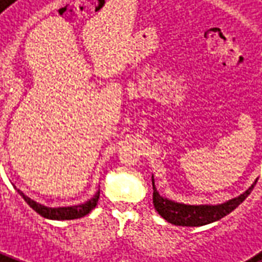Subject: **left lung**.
Segmentation results:
<instances>
[{
  "label": "left lung",
  "instance_id": "left-lung-1",
  "mask_svg": "<svg viewBox=\"0 0 262 262\" xmlns=\"http://www.w3.org/2000/svg\"><path fill=\"white\" fill-rule=\"evenodd\" d=\"M257 180L253 184L236 198H232L223 204H202V205H188V204H181V202L171 201L169 198L162 196L155 187V179L152 176V186H154V205L155 209L158 211L160 216L176 226H204L212 222H216L223 216L229 215L230 212L234 211L242 202L250 195L253 191Z\"/></svg>",
  "mask_w": 262,
  "mask_h": 262
}]
</instances>
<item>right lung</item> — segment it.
<instances>
[{
    "mask_svg": "<svg viewBox=\"0 0 262 262\" xmlns=\"http://www.w3.org/2000/svg\"><path fill=\"white\" fill-rule=\"evenodd\" d=\"M18 192L24 196V200L28 202V205L32 209H34V211L37 212L39 215H41L43 217H47V219H51V221H71V219H78V217L85 216L93 208L96 207L97 201H99V195H100V190H97L96 194L92 196L91 200L83 202V204L72 205V207L50 208L46 207V205H41V204L33 201V200H30L29 196L25 195L20 190H18Z\"/></svg>",
    "mask_w": 262,
    "mask_h": 262,
    "instance_id": "right-lung-1",
    "label": "right lung"
}]
</instances>
